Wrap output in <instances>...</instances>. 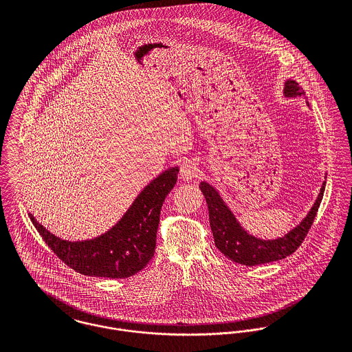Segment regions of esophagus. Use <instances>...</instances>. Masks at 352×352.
Instances as JSON below:
<instances>
[{"label":"esophagus","instance_id":"34e87169","mask_svg":"<svg viewBox=\"0 0 352 352\" xmlns=\"http://www.w3.org/2000/svg\"><path fill=\"white\" fill-rule=\"evenodd\" d=\"M198 173H199L198 164L192 160H186L180 166V179H183L184 182H190L195 179Z\"/></svg>","mask_w":352,"mask_h":352}]
</instances>
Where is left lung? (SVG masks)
<instances>
[{
  "label": "left lung",
  "instance_id": "1",
  "mask_svg": "<svg viewBox=\"0 0 352 352\" xmlns=\"http://www.w3.org/2000/svg\"><path fill=\"white\" fill-rule=\"evenodd\" d=\"M283 95L287 99H296L303 96L305 92L302 91L298 82L294 80H286ZM199 188L207 201L210 228L214 236L215 247L234 263L243 265H258L282 260L290 256L301 245L320 207L325 190V182L322 183L320 194L309 210L307 215L287 234L274 240H264L247 232L233 211L229 208L226 201L222 199L219 192L211 184L207 182H201Z\"/></svg>",
  "mask_w": 352,
  "mask_h": 352
}]
</instances>
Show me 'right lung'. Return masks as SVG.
Returning <instances> with one entry per match:
<instances>
[{"label": "right lung", "mask_w": 352, "mask_h": 352, "mask_svg": "<svg viewBox=\"0 0 352 352\" xmlns=\"http://www.w3.org/2000/svg\"><path fill=\"white\" fill-rule=\"evenodd\" d=\"M177 173L179 166L164 170L140 192L109 230L91 240H63L32 214L30 218L51 251L74 271L98 278H129L140 272L154 254L161 207L177 182Z\"/></svg>", "instance_id": "1"}]
</instances>
